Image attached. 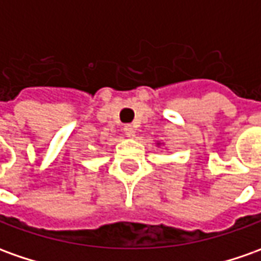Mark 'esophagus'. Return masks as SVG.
I'll use <instances>...</instances> for the list:
<instances>
[{
    "mask_svg": "<svg viewBox=\"0 0 261 261\" xmlns=\"http://www.w3.org/2000/svg\"><path fill=\"white\" fill-rule=\"evenodd\" d=\"M124 134L127 136V137H134L136 136V131H134V128L131 127V125H124Z\"/></svg>",
    "mask_w": 261,
    "mask_h": 261,
    "instance_id": "1",
    "label": "esophagus"
}]
</instances>
